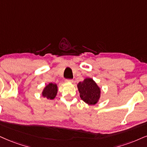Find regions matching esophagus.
<instances>
[{"instance_id":"obj_1","label":"esophagus","mask_w":147,"mask_h":147,"mask_svg":"<svg viewBox=\"0 0 147 147\" xmlns=\"http://www.w3.org/2000/svg\"><path fill=\"white\" fill-rule=\"evenodd\" d=\"M66 82H73V80L72 79H66L65 80Z\"/></svg>"}]
</instances>
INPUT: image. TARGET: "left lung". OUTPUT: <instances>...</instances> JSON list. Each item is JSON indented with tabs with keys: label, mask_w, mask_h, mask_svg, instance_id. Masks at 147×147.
I'll return each instance as SVG.
<instances>
[{
	"label": "left lung",
	"mask_w": 147,
	"mask_h": 147,
	"mask_svg": "<svg viewBox=\"0 0 147 147\" xmlns=\"http://www.w3.org/2000/svg\"><path fill=\"white\" fill-rule=\"evenodd\" d=\"M80 97L89 105H95L100 97V88L91 78H86L78 84Z\"/></svg>",
	"instance_id": "left-lung-1"
}]
</instances>
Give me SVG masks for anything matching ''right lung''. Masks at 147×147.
<instances>
[{"label": "right lung", "instance_id": "add662e5", "mask_svg": "<svg viewBox=\"0 0 147 147\" xmlns=\"http://www.w3.org/2000/svg\"><path fill=\"white\" fill-rule=\"evenodd\" d=\"M57 85L50 83L44 88L42 95L44 97H47V98L50 99H53L57 95Z\"/></svg>", "mask_w": 147, "mask_h": 147}]
</instances>
